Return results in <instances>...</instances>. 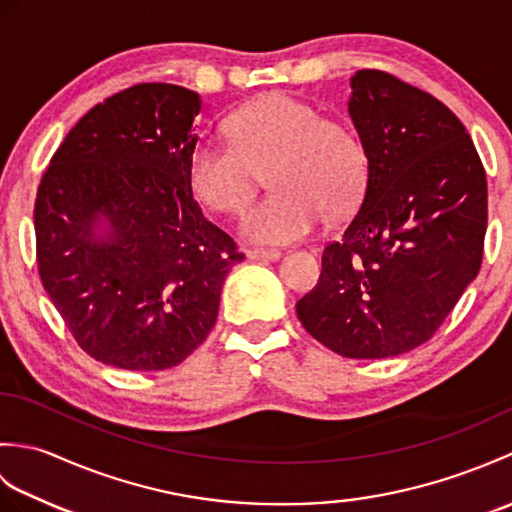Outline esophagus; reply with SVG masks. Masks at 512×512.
Returning a JSON list of instances; mask_svg holds the SVG:
<instances>
[{
    "label": "esophagus",
    "mask_w": 512,
    "mask_h": 512,
    "mask_svg": "<svg viewBox=\"0 0 512 512\" xmlns=\"http://www.w3.org/2000/svg\"><path fill=\"white\" fill-rule=\"evenodd\" d=\"M246 257L248 259H255V262H277V259L281 257L279 250H259V248H253V250H246Z\"/></svg>",
    "instance_id": "34e87169"
}]
</instances>
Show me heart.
I'll use <instances>...</instances> for the list:
<instances>
[{
	"label": "heart",
	"instance_id": "b5f03b06",
	"mask_svg": "<svg viewBox=\"0 0 512 512\" xmlns=\"http://www.w3.org/2000/svg\"><path fill=\"white\" fill-rule=\"evenodd\" d=\"M228 143L200 140L187 160L193 198L215 213H235L253 195L257 171L275 191L239 217L248 242L281 246L317 228L328 209L350 211L363 191L367 158L350 127L317 107L275 92L228 118Z\"/></svg>",
	"mask_w": 512,
	"mask_h": 512
}]
</instances>
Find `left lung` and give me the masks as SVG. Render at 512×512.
Here are the masks:
<instances>
[{
	"instance_id": "left-lung-1",
	"label": "left lung",
	"mask_w": 512,
	"mask_h": 512,
	"mask_svg": "<svg viewBox=\"0 0 512 512\" xmlns=\"http://www.w3.org/2000/svg\"><path fill=\"white\" fill-rule=\"evenodd\" d=\"M367 158L361 209L297 301L314 339L345 358H389L429 341L480 273L486 173L447 105L380 70L350 79Z\"/></svg>"
}]
</instances>
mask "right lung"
<instances>
[{"mask_svg":"<svg viewBox=\"0 0 512 512\" xmlns=\"http://www.w3.org/2000/svg\"><path fill=\"white\" fill-rule=\"evenodd\" d=\"M200 110V94L180 85H134L94 105L41 178V284L105 365L182 363L213 330L224 279L244 259L189 191Z\"/></svg>","mask_w":512,"mask_h":512,"instance_id":"obj_1","label":"right lung"}]
</instances>
